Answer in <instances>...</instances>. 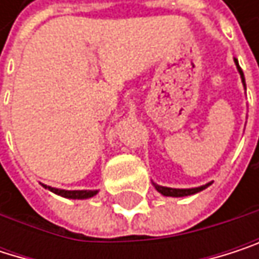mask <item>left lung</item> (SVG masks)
Wrapping results in <instances>:
<instances>
[{
    "label": "left lung",
    "mask_w": 259,
    "mask_h": 259,
    "mask_svg": "<svg viewBox=\"0 0 259 259\" xmlns=\"http://www.w3.org/2000/svg\"><path fill=\"white\" fill-rule=\"evenodd\" d=\"M235 64H237V68H238L240 74H241L243 85L246 87L244 74H243V70H241V68H240V65H238V61H237V59H235ZM210 185H212V183H206V185H203V186L191 188V189H174V188H166V186H158V185H155V183H154L155 189H157L161 195H166V197H188V195H194V194H197V192H200V191L206 189V188H207V186H210Z\"/></svg>",
    "instance_id": "1"
}]
</instances>
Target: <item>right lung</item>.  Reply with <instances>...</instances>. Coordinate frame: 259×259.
Returning a JSON list of instances; mask_svg holds the SVG:
<instances>
[{
    "mask_svg": "<svg viewBox=\"0 0 259 259\" xmlns=\"http://www.w3.org/2000/svg\"><path fill=\"white\" fill-rule=\"evenodd\" d=\"M46 189L61 195V197H65V198H73V200H83V198H90V197H94L98 194V191H65V189H56V188H52V186H46L42 185Z\"/></svg>",
    "mask_w": 259,
    "mask_h": 259,
    "instance_id": "obj_1",
    "label": "right lung"
}]
</instances>
